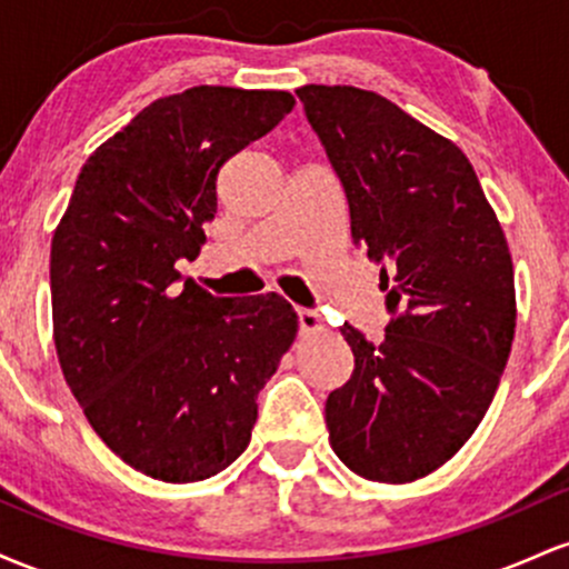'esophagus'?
<instances>
[{"mask_svg":"<svg viewBox=\"0 0 569 569\" xmlns=\"http://www.w3.org/2000/svg\"><path fill=\"white\" fill-rule=\"evenodd\" d=\"M299 329H302V335H323L326 323H323L321 312L299 310Z\"/></svg>","mask_w":569,"mask_h":569,"instance_id":"1","label":"esophagus"}]
</instances>
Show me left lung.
Instances as JSON below:
<instances>
[{
  "instance_id": "obj_1",
  "label": "left lung",
  "mask_w": 569,
  "mask_h": 569,
  "mask_svg": "<svg viewBox=\"0 0 569 569\" xmlns=\"http://www.w3.org/2000/svg\"><path fill=\"white\" fill-rule=\"evenodd\" d=\"M297 96L396 316L382 342L342 326L356 369L326 401L329 441L352 473L407 485L452 460L492 403L516 329L511 251L457 143L375 90Z\"/></svg>"
}]
</instances>
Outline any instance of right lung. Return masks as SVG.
Masks as SVG:
<instances>
[{"instance_id": "add662e5", "label": "right lung", "mask_w": 569, "mask_h": 569, "mask_svg": "<svg viewBox=\"0 0 569 569\" xmlns=\"http://www.w3.org/2000/svg\"><path fill=\"white\" fill-rule=\"evenodd\" d=\"M286 90L198 84L141 109L90 154L50 248L53 339L90 428L136 471L211 479L243 455L257 396L297 339L276 291L179 283L206 243L217 176L293 109Z\"/></svg>"}]
</instances>
